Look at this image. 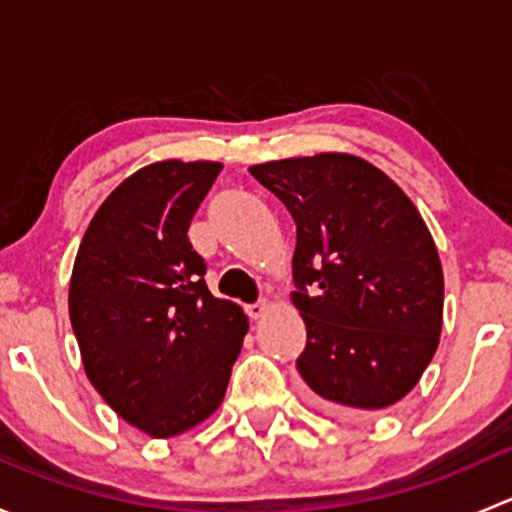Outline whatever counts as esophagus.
I'll list each match as a JSON object with an SVG mask.
<instances>
[{
  "mask_svg": "<svg viewBox=\"0 0 512 512\" xmlns=\"http://www.w3.org/2000/svg\"><path fill=\"white\" fill-rule=\"evenodd\" d=\"M245 309H247V317L260 319V317H265V312L270 309V304H267L265 299H260V302H255V304H247Z\"/></svg>",
  "mask_w": 512,
  "mask_h": 512,
  "instance_id": "34e87169",
  "label": "esophagus"
}]
</instances>
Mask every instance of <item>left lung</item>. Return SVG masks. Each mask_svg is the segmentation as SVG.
<instances>
[{
  "instance_id": "left-lung-1",
  "label": "left lung",
  "mask_w": 512,
  "mask_h": 512,
  "mask_svg": "<svg viewBox=\"0 0 512 512\" xmlns=\"http://www.w3.org/2000/svg\"><path fill=\"white\" fill-rule=\"evenodd\" d=\"M250 173L297 225L292 302L307 327L297 371L312 399L349 416L404 399L443 324L441 260L416 205L349 153L270 160Z\"/></svg>"
}]
</instances>
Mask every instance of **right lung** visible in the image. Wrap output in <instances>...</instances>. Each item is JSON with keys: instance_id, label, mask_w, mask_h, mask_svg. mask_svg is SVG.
Returning a JSON list of instances; mask_svg holds the SVG:
<instances>
[{"instance_id": "1", "label": "right lung", "mask_w": 512, "mask_h": 512, "mask_svg": "<svg viewBox=\"0 0 512 512\" xmlns=\"http://www.w3.org/2000/svg\"><path fill=\"white\" fill-rule=\"evenodd\" d=\"M223 165L158 160L96 210L76 252L69 317L84 371L123 421L173 438L223 404L247 317L205 285L188 227Z\"/></svg>"}]
</instances>
